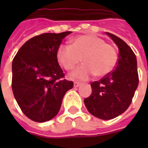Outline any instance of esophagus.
I'll return each mask as SVG.
<instances>
[{"mask_svg": "<svg viewBox=\"0 0 148 148\" xmlns=\"http://www.w3.org/2000/svg\"><path fill=\"white\" fill-rule=\"evenodd\" d=\"M81 85V82H78V81H75L74 83V86L75 88H78L79 86Z\"/></svg>", "mask_w": 148, "mask_h": 148, "instance_id": "esophagus-1", "label": "esophagus"}]
</instances>
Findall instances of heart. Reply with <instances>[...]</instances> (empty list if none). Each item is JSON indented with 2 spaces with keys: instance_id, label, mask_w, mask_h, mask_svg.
<instances>
[{
  "instance_id": "heart-1",
  "label": "heart",
  "mask_w": 148,
  "mask_h": 148,
  "mask_svg": "<svg viewBox=\"0 0 148 148\" xmlns=\"http://www.w3.org/2000/svg\"><path fill=\"white\" fill-rule=\"evenodd\" d=\"M83 64L72 72L71 77L88 79L110 73L117 64V53L112 45L97 36L84 34L72 39L71 45H61L57 50L58 63L66 71H71L82 60Z\"/></svg>"
}]
</instances>
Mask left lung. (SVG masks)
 <instances>
[{"mask_svg": "<svg viewBox=\"0 0 148 148\" xmlns=\"http://www.w3.org/2000/svg\"><path fill=\"white\" fill-rule=\"evenodd\" d=\"M106 33L119 48L117 66L101 80L90 84L92 93L84 102L95 117L110 120L128 108L138 88L139 77L134 51L121 38Z\"/></svg>", "mask_w": 148, "mask_h": 148, "instance_id": "1", "label": "left lung"}]
</instances>
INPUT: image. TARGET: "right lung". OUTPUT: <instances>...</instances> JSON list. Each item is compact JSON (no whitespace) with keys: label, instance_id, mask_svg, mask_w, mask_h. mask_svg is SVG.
Here are the masks:
<instances>
[{"label":"right lung","instance_id":"obj_1","mask_svg":"<svg viewBox=\"0 0 148 148\" xmlns=\"http://www.w3.org/2000/svg\"><path fill=\"white\" fill-rule=\"evenodd\" d=\"M71 31L45 33L28 40L12 62V90L22 112L35 122L52 119L63 97L74 86L66 80L57 59V50Z\"/></svg>","mask_w":148,"mask_h":148}]
</instances>
